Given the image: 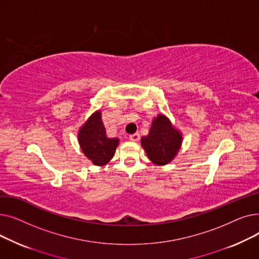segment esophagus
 Returning <instances> with one entry per match:
<instances>
[{"label":"esophagus","instance_id":"1","mask_svg":"<svg viewBox=\"0 0 259 259\" xmlns=\"http://www.w3.org/2000/svg\"><path fill=\"white\" fill-rule=\"evenodd\" d=\"M140 139H141V135L139 133H134V134L129 135V140L132 142H139Z\"/></svg>","mask_w":259,"mask_h":259}]
</instances>
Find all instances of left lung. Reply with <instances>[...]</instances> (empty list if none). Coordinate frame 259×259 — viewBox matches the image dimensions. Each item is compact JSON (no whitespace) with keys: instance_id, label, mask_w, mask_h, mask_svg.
<instances>
[{"instance_id":"1","label":"left lung","mask_w":259,"mask_h":259,"mask_svg":"<svg viewBox=\"0 0 259 259\" xmlns=\"http://www.w3.org/2000/svg\"><path fill=\"white\" fill-rule=\"evenodd\" d=\"M182 134L172 127L165 115H158L152 121L147 137L141 140L142 146L155 165H166L174 158L182 144Z\"/></svg>"}]
</instances>
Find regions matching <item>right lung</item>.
<instances>
[{"label": "right lung", "instance_id": "add662e5", "mask_svg": "<svg viewBox=\"0 0 259 259\" xmlns=\"http://www.w3.org/2000/svg\"><path fill=\"white\" fill-rule=\"evenodd\" d=\"M78 142L81 151L97 166L106 165L113 157L118 145V139L107 138L100 111L93 113L80 128Z\"/></svg>", "mask_w": 259, "mask_h": 259}]
</instances>
